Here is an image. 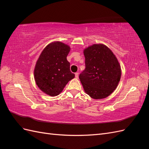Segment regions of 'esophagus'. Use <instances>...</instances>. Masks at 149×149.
<instances>
[{
  "label": "esophagus",
  "instance_id": "esophagus-1",
  "mask_svg": "<svg viewBox=\"0 0 149 149\" xmlns=\"http://www.w3.org/2000/svg\"><path fill=\"white\" fill-rule=\"evenodd\" d=\"M78 73H75V78H78Z\"/></svg>",
  "mask_w": 149,
  "mask_h": 149
}]
</instances>
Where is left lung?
<instances>
[{"instance_id":"1","label":"left lung","mask_w":149,"mask_h":149,"mask_svg":"<svg viewBox=\"0 0 149 149\" xmlns=\"http://www.w3.org/2000/svg\"><path fill=\"white\" fill-rule=\"evenodd\" d=\"M85 69L79 76L84 91L96 100L109 96L121 76L120 66L111 49L102 44L84 49Z\"/></svg>"}]
</instances>
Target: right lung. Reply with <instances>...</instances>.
Returning a JSON list of instances; mask_svg holds the SVG:
<instances>
[{
    "mask_svg": "<svg viewBox=\"0 0 149 149\" xmlns=\"http://www.w3.org/2000/svg\"><path fill=\"white\" fill-rule=\"evenodd\" d=\"M70 47L60 42L49 43L38 58L34 70L38 87L51 96L59 94L69 81L74 78L66 57Z\"/></svg>",
    "mask_w": 149,
    "mask_h": 149,
    "instance_id": "obj_1",
    "label": "right lung"
}]
</instances>
